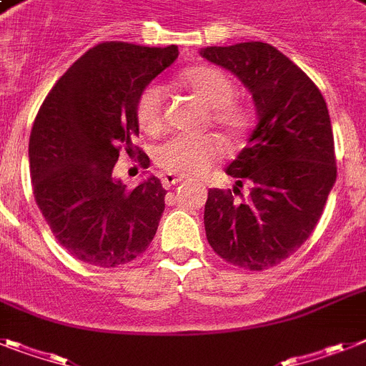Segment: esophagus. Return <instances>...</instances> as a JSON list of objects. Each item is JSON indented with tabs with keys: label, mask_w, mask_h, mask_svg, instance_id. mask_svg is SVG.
I'll return each instance as SVG.
<instances>
[{
	"label": "esophagus",
	"mask_w": 366,
	"mask_h": 366,
	"mask_svg": "<svg viewBox=\"0 0 366 366\" xmlns=\"http://www.w3.org/2000/svg\"><path fill=\"white\" fill-rule=\"evenodd\" d=\"M184 180V177H178V174H162V184H164L165 188H171V186H177Z\"/></svg>",
	"instance_id": "34e87169"
}]
</instances>
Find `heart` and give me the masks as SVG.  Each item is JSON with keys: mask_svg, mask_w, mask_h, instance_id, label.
I'll return each mask as SVG.
<instances>
[{"mask_svg": "<svg viewBox=\"0 0 366 366\" xmlns=\"http://www.w3.org/2000/svg\"><path fill=\"white\" fill-rule=\"evenodd\" d=\"M180 81L210 107V121L225 132L230 139H238L249 130L253 115L249 107L232 100L236 85L229 74L212 64H197L184 70ZM134 113L141 130L149 136H158L164 130L165 122L164 87L152 81L141 89ZM223 154L225 147L214 134L173 136L156 147L154 162L164 173L199 177L217 164Z\"/></svg>", "mask_w": 366, "mask_h": 366, "instance_id": "obj_1", "label": "heart"}]
</instances>
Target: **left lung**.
<instances>
[{"instance_id":"obj_1","label":"left lung","mask_w":366,"mask_h":366,"mask_svg":"<svg viewBox=\"0 0 366 366\" xmlns=\"http://www.w3.org/2000/svg\"><path fill=\"white\" fill-rule=\"evenodd\" d=\"M204 59L234 72L253 93L257 128L229 165L236 188L210 189L204 230L210 247L232 266L262 272L305 244L337 180L330 113L305 72L266 42L210 46Z\"/></svg>"}]
</instances>
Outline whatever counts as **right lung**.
Listing matches in <instances>:
<instances>
[{"label": "right lung", "mask_w": 366, "mask_h": 366, "mask_svg": "<svg viewBox=\"0 0 366 366\" xmlns=\"http://www.w3.org/2000/svg\"><path fill=\"white\" fill-rule=\"evenodd\" d=\"M178 57L177 46L100 42L57 79L33 122L29 173L36 207L64 249L98 268L145 253L165 210V189L150 177L134 189L113 178L122 150L137 145V94Z\"/></svg>", "instance_id": "1"}]
</instances>
